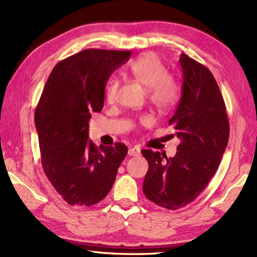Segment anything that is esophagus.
I'll return each mask as SVG.
<instances>
[{
	"label": "esophagus",
	"instance_id": "obj_1",
	"mask_svg": "<svg viewBox=\"0 0 257 257\" xmlns=\"http://www.w3.org/2000/svg\"><path fill=\"white\" fill-rule=\"evenodd\" d=\"M128 155L130 157H138V156H140V149L139 148H130L128 150Z\"/></svg>",
	"mask_w": 257,
	"mask_h": 257
}]
</instances>
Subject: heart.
Listing matches in <instances>:
<instances>
[{"label": "heart", "instance_id": "b5f03b06", "mask_svg": "<svg viewBox=\"0 0 257 257\" xmlns=\"http://www.w3.org/2000/svg\"><path fill=\"white\" fill-rule=\"evenodd\" d=\"M129 72L139 83L147 88V94L152 105L161 111H168L177 105L180 98L179 85L173 77L168 75L167 68L157 55L145 53L130 64ZM118 79L112 78L106 87V99L112 102L116 99ZM140 122L150 124V116L141 117Z\"/></svg>", "mask_w": 257, "mask_h": 257}]
</instances>
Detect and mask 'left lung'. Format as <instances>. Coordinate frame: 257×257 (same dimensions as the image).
<instances>
[{"label": "left lung", "mask_w": 257, "mask_h": 257, "mask_svg": "<svg viewBox=\"0 0 257 257\" xmlns=\"http://www.w3.org/2000/svg\"><path fill=\"white\" fill-rule=\"evenodd\" d=\"M182 95L169 124L181 140L174 157L141 150L149 169L144 180L147 199L168 210L190 204L205 189L226 149L230 123L219 85L209 68L180 56Z\"/></svg>", "instance_id": "left-lung-1"}]
</instances>
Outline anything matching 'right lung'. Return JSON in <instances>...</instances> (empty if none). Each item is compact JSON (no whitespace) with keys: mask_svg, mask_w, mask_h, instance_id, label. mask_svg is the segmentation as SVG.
<instances>
[{"mask_svg":"<svg viewBox=\"0 0 257 257\" xmlns=\"http://www.w3.org/2000/svg\"><path fill=\"white\" fill-rule=\"evenodd\" d=\"M130 51H81L59 62L35 110L41 160L46 177L70 205L101 201L116 180L127 146L97 147L88 139L91 112H99L110 75Z\"/></svg>","mask_w":257,"mask_h":257,"instance_id":"right-lung-1","label":"right lung"}]
</instances>
